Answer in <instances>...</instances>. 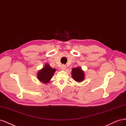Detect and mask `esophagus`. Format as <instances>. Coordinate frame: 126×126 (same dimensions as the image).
I'll return each mask as SVG.
<instances>
[{"label": "esophagus", "instance_id": "obj_1", "mask_svg": "<svg viewBox=\"0 0 126 126\" xmlns=\"http://www.w3.org/2000/svg\"><path fill=\"white\" fill-rule=\"evenodd\" d=\"M65 69H66V65H64V64H63V65L61 66V69H62V70H65Z\"/></svg>", "mask_w": 126, "mask_h": 126}]
</instances>
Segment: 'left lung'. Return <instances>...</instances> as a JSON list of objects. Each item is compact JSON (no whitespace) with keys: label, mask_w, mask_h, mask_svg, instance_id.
<instances>
[{"label":"left lung","mask_w":126,"mask_h":126,"mask_svg":"<svg viewBox=\"0 0 126 126\" xmlns=\"http://www.w3.org/2000/svg\"><path fill=\"white\" fill-rule=\"evenodd\" d=\"M72 77L75 81L81 82L84 79V71L82 70L81 67L73 68L72 70Z\"/></svg>","instance_id":"1"}]
</instances>
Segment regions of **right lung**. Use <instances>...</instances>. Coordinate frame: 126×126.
<instances>
[{"label":"right lung","instance_id":"add662e5","mask_svg":"<svg viewBox=\"0 0 126 126\" xmlns=\"http://www.w3.org/2000/svg\"><path fill=\"white\" fill-rule=\"evenodd\" d=\"M56 70L46 64L44 67L38 71L37 73V79L42 83L46 84L49 82Z\"/></svg>","mask_w":126,"mask_h":126}]
</instances>
